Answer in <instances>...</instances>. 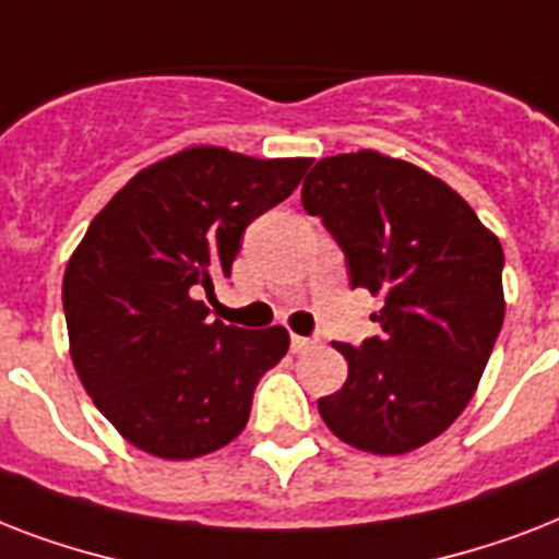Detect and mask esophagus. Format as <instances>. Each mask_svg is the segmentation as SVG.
Segmentation results:
<instances>
[{
	"label": "esophagus",
	"mask_w": 559,
	"mask_h": 559,
	"mask_svg": "<svg viewBox=\"0 0 559 559\" xmlns=\"http://www.w3.org/2000/svg\"><path fill=\"white\" fill-rule=\"evenodd\" d=\"M310 345H313V340H307V336H296V333H293V340H289V348H293V354H305Z\"/></svg>",
	"instance_id": "esophagus-1"
}]
</instances>
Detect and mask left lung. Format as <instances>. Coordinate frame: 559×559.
Listing matches in <instances>:
<instances>
[{
    "label": "left lung",
    "instance_id": "1",
    "mask_svg": "<svg viewBox=\"0 0 559 559\" xmlns=\"http://www.w3.org/2000/svg\"><path fill=\"white\" fill-rule=\"evenodd\" d=\"M345 249L350 284L382 298V333L336 345L348 380L319 400L340 441L403 455L467 408L504 322L499 237L447 182L406 159L357 151L316 162L301 188Z\"/></svg>",
    "mask_w": 559,
    "mask_h": 559
}]
</instances>
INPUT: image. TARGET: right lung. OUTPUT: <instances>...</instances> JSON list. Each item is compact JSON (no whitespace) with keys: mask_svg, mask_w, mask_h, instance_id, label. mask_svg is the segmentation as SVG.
Listing matches in <instances>:
<instances>
[{"mask_svg":"<svg viewBox=\"0 0 559 559\" xmlns=\"http://www.w3.org/2000/svg\"><path fill=\"white\" fill-rule=\"evenodd\" d=\"M310 162L197 144L139 170L95 214L66 263L69 354L124 441L186 461L243 432L289 333L209 322L197 296L228 278L243 228L287 200Z\"/></svg>","mask_w":559,"mask_h":559,"instance_id":"add662e5","label":"right lung"}]
</instances>
